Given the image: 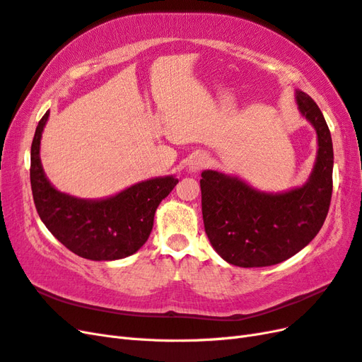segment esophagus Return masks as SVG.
Masks as SVG:
<instances>
[{
  "label": "esophagus",
  "mask_w": 362,
  "mask_h": 362,
  "mask_svg": "<svg viewBox=\"0 0 362 362\" xmlns=\"http://www.w3.org/2000/svg\"><path fill=\"white\" fill-rule=\"evenodd\" d=\"M207 163H209V158L205 157V155H202V153H199V155H194V157L189 161V172H192V173H197V172H199V170H202L205 165H207Z\"/></svg>",
  "instance_id": "esophagus-1"
}]
</instances>
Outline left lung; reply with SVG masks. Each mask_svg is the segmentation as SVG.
<instances>
[{
	"label": "left lung",
	"mask_w": 362,
	"mask_h": 362,
	"mask_svg": "<svg viewBox=\"0 0 362 362\" xmlns=\"http://www.w3.org/2000/svg\"><path fill=\"white\" fill-rule=\"evenodd\" d=\"M296 99L318 139L314 169L301 187L267 193L231 175L201 173L204 228L214 251L231 265L271 267L292 257L317 236L327 216L334 170L330 131L310 95L297 90Z\"/></svg>",
	"instance_id": "8db88e82"
}]
</instances>
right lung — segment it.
<instances>
[{
    "mask_svg": "<svg viewBox=\"0 0 362 362\" xmlns=\"http://www.w3.org/2000/svg\"><path fill=\"white\" fill-rule=\"evenodd\" d=\"M47 111L36 126L30 152V184L39 218L62 245L90 260H117L139 251L153 227L160 202L177 185L175 177L136 182L105 199H81L47 180L39 149Z\"/></svg>",
    "mask_w": 362,
    "mask_h": 362,
    "instance_id": "1",
    "label": "right lung"
}]
</instances>
